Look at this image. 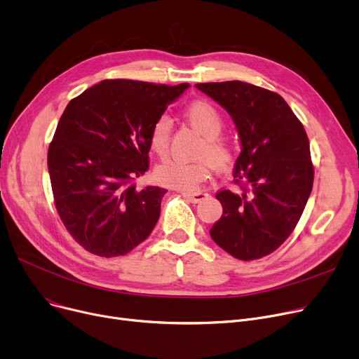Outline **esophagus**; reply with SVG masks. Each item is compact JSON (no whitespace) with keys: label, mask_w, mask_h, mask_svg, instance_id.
Here are the masks:
<instances>
[{"label":"esophagus","mask_w":359,"mask_h":359,"mask_svg":"<svg viewBox=\"0 0 359 359\" xmlns=\"http://www.w3.org/2000/svg\"><path fill=\"white\" fill-rule=\"evenodd\" d=\"M182 196H184L185 198H188V200L191 201V203H200V201H203L204 198H207V197H208V194H207V193H204V191H197V193H182Z\"/></svg>","instance_id":"34e87169"}]
</instances>
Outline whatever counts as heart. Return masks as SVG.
Here are the masks:
<instances>
[{
	"mask_svg": "<svg viewBox=\"0 0 359 359\" xmlns=\"http://www.w3.org/2000/svg\"><path fill=\"white\" fill-rule=\"evenodd\" d=\"M187 121L201 136L203 143L198 147L194 162L165 161L156 171V180L177 189H194L210 175L212 165L217 170L227 168L235 158V147L229 139L222 136L224 118L216 105L208 101H194L184 111ZM171 143V121L168 117H159L152 124L149 132L151 151L158 156H165Z\"/></svg>",
	"mask_w": 359,
	"mask_h": 359,
	"instance_id": "obj_1",
	"label": "heart"
}]
</instances>
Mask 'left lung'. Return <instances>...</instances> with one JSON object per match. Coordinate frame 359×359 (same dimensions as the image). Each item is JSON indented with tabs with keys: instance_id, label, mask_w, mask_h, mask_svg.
I'll return each mask as SVG.
<instances>
[{
	"instance_id": "1",
	"label": "left lung",
	"mask_w": 359,
	"mask_h": 359,
	"mask_svg": "<svg viewBox=\"0 0 359 359\" xmlns=\"http://www.w3.org/2000/svg\"><path fill=\"white\" fill-rule=\"evenodd\" d=\"M196 87L227 110L242 142L233 174L242 193L220 189L216 194L223 215L210 235L236 259L264 258L292 233L311 193L307 133L277 93L242 81Z\"/></svg>"
}]
</instances>
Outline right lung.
I'll list each match as a JSON object with an SVG mask.
<instances>
[{"label": "right lung", "instance_id": "right-lung-1", "mask_svg": "<svg viewBox=\"0 0 359 359\" xmlns=\"http://www.w3.org/2000/svg\"><path fill=\"white\" fill-rule=\"evenodd\" d=\"M188 83L104 79L72 98L49 144L57 215L94 255L129 254L154 230L165 188H136L149 170L152 124Z\"/></svg>", "mask_w": 359, "mask_h": 359}]
</instances>
